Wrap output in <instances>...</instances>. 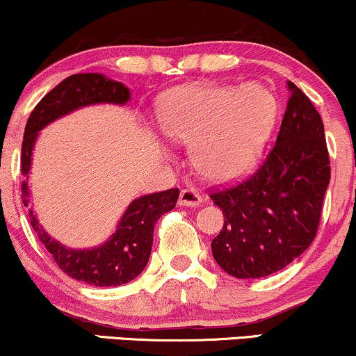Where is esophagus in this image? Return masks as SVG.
<instances>
[{"label":"esophagus","mask_w":356,"mask_h":356,"mask_svg":"<svg viewBox=\"0 0 356 356\" xmlns=\"http://www.w3.org/2000/svg\"><path fill=\"white\" fill-rule=\"evenodd\" d=\"M201 201H202V197L199 196V193L193 188H186V189H183L181 193H179L178 204H179V206H183V207H196V206H199V204H201Z\"/></svg>","instance_id":"1"}]
</instances>
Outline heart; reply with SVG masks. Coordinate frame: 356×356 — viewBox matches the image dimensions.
Returning <instances> with one entry per match:
<instances>
[{"mask_svg":"<svg viewBox=\"0 0 356 356\" xmlns=\"http://www.w3.org/2000/svg\"><path fill=\"white\" fill-rule=\"evenodd\" d=\"M275 120V97L261 84L181 87L165 95L159 108L162 133L191 144L194 167L212 181H232L251 172Z\"/></svg>","mask_w":356,"mask_h":356,"instance_id":"1","label":"heart"}]
</instances>
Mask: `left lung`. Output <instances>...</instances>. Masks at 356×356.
Listing matches in <instances>:
<instances>
[{"mask_svg": "<svg viewBox=\"0 0 356 356\" xmlns=\"http://www.w3.org/2000/svg\"><path fill=\"white\" fill-rule=\"evenodd\" d=\"M275 145L257 170L211 199L223 212L212 254L236 279L279 272L308 250L319 228L330 162L324 124L293 82Z\"/></svg>", "mask_w": 356, "mask_h": 356, "instance_id": "1", "label": "left lung"}]
</instances>
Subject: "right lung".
Here are the masks:
<instances>
[{
	"label": "right lung",
	"mask_w": 356,
	"mask_h": 356,
	"mask_svg": "<svg viewBox=\"0 0 356 356\" xmlns=\"http://www.w3.org/2000/svg\"><path fill=\"white\" fill-rule=\"evenodd\" d=\"M129 97V89L121 82L106 79L104 74L97 72H86L66 77L38 102L29 116L22 140L21 172L26 177V181H22L21 186L24 206L29 207L31 202L27 178L38 131L81 106L94 104L124 105ZM178 196L179 189L172 188L134 199L126 209L110 240L92 250H71L60 245L40 227L32 207L29 209V217L38 240L65 274L87 285L118 286L134 280L147 266L152 251L155 223L165 212H170L177 206Z\"/></svg>",
	"instance_id": "add662e5"
}]
</instances>
